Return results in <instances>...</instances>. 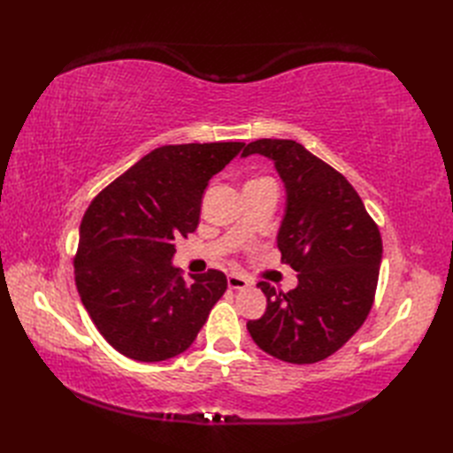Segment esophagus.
I'll list each match as a JSON object with an SVG mask.
<instances>
[{"mask_svg": "<svg viewBox=\"0 0 453 453\" xmlns=\"http://www.w3.org/2000/svg\"><path fill=\"white\" fill-rule=\"evenodd\" d=\"M226 283L230 289H238V291L248 289L250 287V280H245L243 276H238V273H230V276L226 278Z\"/></svg>", "mask_w": 453, "mask_h": 453, "instance_id": "obj_1", "label": "esophagus"}]
</instances>
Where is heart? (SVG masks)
Returning <instances> with one entry per match:
<instances>
[{
    "label": "heart",
    "instance_id": "1",
    "mask_svg": "<svg viewBox=\"0 0 453 453\" xmlns=\"http://www.w3.org/2000/svg\"><path fill=\"white\" fill-rule=\"evenodd\" d=\"M255 181H257V180H255Z\"/></svg>",
    "mask_w": 453,
    "mask_h": 453
}]
</instances>
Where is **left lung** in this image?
<instances>
[{
  "label": "left lung",
  "instance_id": "1",
  "mask_svg": "<svg viewBox=\"0 0 453 453\" xmlns=\"http://www.w3.org/2000/svg\"><path fill=\"white\" fill-rule=\"evenodd\" d=\"M253 153L272 158L285 183L278 250L298 273V285L283 293L258 281L268 306L248 331L272 357L319 363L359 331L374 304L380 228L346 177L300 143L257 140L242 157Z\"/></svg>",
  "mask_w": 453,
  "mask_h": 453
}]
</instances>
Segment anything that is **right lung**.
<instances>
[{
    "mask_svg": "<svg viewBox=\"0 0 453 453\" xmlns=\"http://www.w3.org/2000/svg\"><path fill=\"white\" fill-rule=\"evenodd\" d=\"M245 143H183L150 150L87 208L73 257L75 285L100 334L134 361L157 363L193 344L226 276L187 283L172 266L175 240L198 226L203 188Z\"/></svg>",
    "mask_w": 453,
    "mask_h": 453,
    "instance_id": "1",
    "label": "right lung"
}]
</instances>
